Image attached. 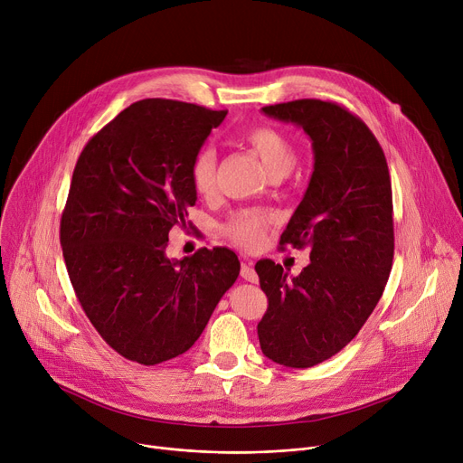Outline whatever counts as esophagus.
<instances>
[{
    "label": "esophagus",
    "instance_id": "esophagus-1",
    "mask_svg": "<svg viewBox=\"0 0 463 463\" xmlns=\"http://www.w3.org/2000/svg\"><path fill=\"white\" fill-rule=\"evenodd\" d=\"M241 278L246 279V281H250V283H258V274H256L252 263H246V261H244V263L241 265Z\"/></svg>",
    "mask_w": 463,
    "mask_h": 463
}]
</instances>
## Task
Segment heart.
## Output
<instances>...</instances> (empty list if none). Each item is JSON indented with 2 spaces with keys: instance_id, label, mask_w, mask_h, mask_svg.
<instances>
[{
  "instance_id": "1",
  "label": "heart",
  "mask_w": 463,
  "mask_h": 463,
  "mask_svg": "<svg viewBox=\"0 0 463 463\" xmlns=\"http://www.w3.org/2000/svg\"><path fill=\"white\" fill-rule=\"evenodd\" d=\"M242 140L265 163L272 175L288 174L295 165V148L286 133L269 124H258L242 133ZM193 189L209 196L217 189V152L211 146L200 148L191 163ZM272 217L261 211H241L222 226L224 235L239 246L258 248L270 226Z\"/></svg>"
}]
</instances>
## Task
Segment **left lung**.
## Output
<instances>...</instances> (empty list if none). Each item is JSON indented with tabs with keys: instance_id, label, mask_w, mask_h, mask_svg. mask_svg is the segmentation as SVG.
<instances>
[{
	"instance_id": "obj_1",
	"label": "left lung",
	"mask_w": 463,
	"mask_h": 463,
	"mask_svg": "<svg viewBox=\"0 0 463 463\" xmlns=\"http://www.w3.org/2000/svg\"><path fill=\"white\" fill-rule=\"evenodd\" d=\"M311 138L307 191L279 248H309V265L288 278L270 260L256 263L269 307L258 337L269 360L295 369L323 364L345 348L376 307L393 265V194L380 142L346 108L295 99L263 108Z\"/></svg>"
}]
</instances>
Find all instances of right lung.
Returning <instances> with one entry per match:
<instances>
[{
	"label": "right lung",
	"instance_id": "1",
	"mask_svg": "<svg viewBox=\"0 0 463 463\" xmlns=\"http://www.w3.org/2000/svg\"><path fill=\"white\" fill-rule=\"evenodd\" d=\"M228 111L148 98L131 103L83 148L61 217L66 270L89 321L140 365L187 352L233 286L230 248L168 260V232L196 203L191 163Z\"/></svg>",
	"mask_w": 463,
	"mask_h": 463
}]
</instances>
